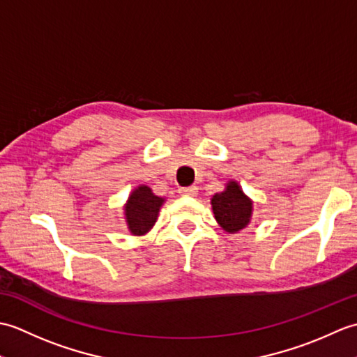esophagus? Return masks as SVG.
<instances>
[{
  "instance_id": "obj_1",
  "label": "esophagus",
  "mask_w": 357,
  "mask_h": 357,
  "mask_svg": "<svg viewBox=\"0 0 357 357\" xmlns=\"http://www.w3.org/2000/svg\"><path fill=\"white\" fill-rule=\"evenodd\" d=\"M179 193L183 196H188V198H193V196L198 195V187L192 185V187H181Z\"/></svg>"
}]
</instances>
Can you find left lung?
Wrapping results in <instances>:
<instances>
[{
	"label": "left lung",
	"mask_w": 357,
	"mask_h": 357,
	"mask_svg": "<svg viewBox=\"0 0 357 357\" xmlns=\"http://www.w3.org/2000/svg\"><path fill=\"white\" fill-rule=\"evenodd\" d=\"M210 204L216 222L227 233H239L252 222L253 201L244 193L238 181L230 179L222 192L213 195Z\"/></svg>",
	"instance_id": "obj_1"
}]
</instances>
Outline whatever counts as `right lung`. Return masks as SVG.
Instances as JSON below:
<instances>
[{"label": "right lung", "mask_w": 357, "mask_h": 357, "mask_svg": "<svg viewBox=\"0 0 357 357\" xmlns=\"http://www.w3.org/2000/svg\"><path fill=\"white\" fill-rule=\"evenodd\" d=\"M165 198L156 196L149 185H138L128 195L124 204V219L127 229L133 236H144L158 221Z\"/></svg>", "instance_id": "1"}]
</instances>
